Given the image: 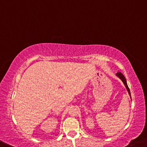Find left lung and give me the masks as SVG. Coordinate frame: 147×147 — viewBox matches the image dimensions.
<instances>
[{
    "mask_svg": "<svg viewBox=\"0 0 147 147\" xmlns=\"http://www.w3.org/2000/svg\"><path fill=\"white\" fill-rule=\"evenodd\" d=\"M116 75L118 76V78H119L122 81V82L124 83V86H125V88H126V90L128 92V94H129L130 97H131V94H130V90L129 89V88H128L127 86V82H126V80H125V78L124 77V76L123 75V74L120 73V72H118V73H117L116 74Z\"/></svg>",
    "mask_w": 147,
    "mask_h": 147,
    "instance_id": "8db88e82",
    "label": "left lung"
}]
</instances>
